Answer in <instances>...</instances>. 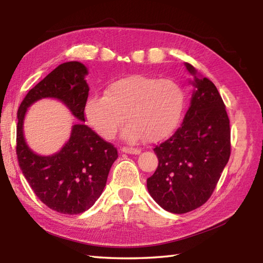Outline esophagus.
<instances>
[{"instance_id":"obj_1","label":"esophagus","mask_w":263,"mask_h":263,"mask_svg":"<svg viewBox=\"0 0 263 263\" xmlns=\"http://www.w3.org/2000/svg\"><path fill=\"white\" fill-rule=\"evenodd\" d=\"M120 150H121V153L130 154V155H139V154L141 153L140 149H138V148H130V147H122Z\"/></svg>"}]
</instances>
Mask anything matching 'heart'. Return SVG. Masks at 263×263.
Returning <instances> with one entry per match:
<instances>
[{
  "instance_id": "b5f03b06",
  "label": "heart",
  "mask_w": 263,
  "mask_h": 263,
  "mask_svg": "<svg viewBox=\"0 0 263 263\" xmlns=\"http://www.w3.org/2000/svg\"><path fill=\"white\" fill-rule=\"evenodd\" d=\"M184 108V92L175 81L135 74L111 82L105 96L92 95L85 115L98 135L109 140L120 127L126 141L157 142L174 132Z\"/></svg>"
}]
</instances>
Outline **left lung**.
Returning a JSON list of instances; mask_svg holds the SVG:
<instances>
[{"mask_svg":"<svg viewBox=\"0 0 263 263\" xmlns=\"http://www.w3.org/2000/svg\"><path fill=\"white\" fill-rule=\"evenodd\" d=\"M194 76L191 105L181 127L154 148L158 167L147 180L150 195L161 208L185 214L205 203L231 156V128L216 86L185 63Z\"/></svg>","mask_w":263,"mask_h":263,"instance_id":"1","label":"left lung"}]
</instances>
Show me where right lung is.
<instances>
[{
    "label": "right lung",
    "instance_id": "right-lung-1",
    "mask_svg": "<svg viewBox=\"0 0 263 263\" xmlns=\"http://www.w3.org/2000/svg\"><path fill=\"white\" fill-rule=\"evenodd\" d=\"M87 74L86 66L76 61L59 65L29 90L18 109L16 156L22 174L43 203L65 215L81 214L96 202L119 157L117 149L89 126L78 123L59 153L39 156L27 146L22 127L27 108L42 98L61 100L78 120L85 122Z\"/></svg>",
    "mask_w": 263,
    "mask_h": 263
}]
</instances>
